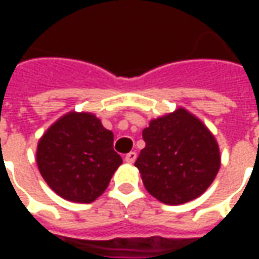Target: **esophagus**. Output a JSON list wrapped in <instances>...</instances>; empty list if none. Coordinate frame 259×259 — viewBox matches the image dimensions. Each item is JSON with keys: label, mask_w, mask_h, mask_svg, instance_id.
<instances>
[{"label": "esophagus", "mask_w": 259, "mask_h": 259, "mask_svg": "<svg viewBox=\"0 0 259 259\" xmlns=\"http://www.w3.org/2000/svg\"><path fill=\"white\" fill-rule=\"evenodd\" d=\"M136 158H137V154L135 151H130L129 154L124 155V161L127 163H133L136 161Z\"/></svg>", "instance_id": "esophagus-1"}]
</instances>
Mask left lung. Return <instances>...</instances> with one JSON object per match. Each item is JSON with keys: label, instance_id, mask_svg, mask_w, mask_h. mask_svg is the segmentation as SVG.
<instances>
[{"label": "left lung", "instance_id": "8db88e82", "mask_svg": "<svg viewBox=\"0 0 259 259\" xmlns=\"http://www.w3.org/2000/svg\"><path fill=\"white\" fill-rule=\"evenodd\" d=\"M136 166L147 191L168 205L191 201L209 187L221 157L215 137L186 109L154 119Z\"/></svg>", "mask_w": 259, "mask_h": 259}]
</instances>
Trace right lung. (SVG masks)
I'll list each match as a JSON object with an SVG mask.
<instances>
[{"label":"right lung","instance_id":"1","mask_svg":"<svg viewBox=\"0 0 259 259\" xmlns=\"http://www.w3.org/2000/svg\"><path fill=\"white\" fill-rule=\"evenodd\" d=\"M120 163L112 132L91 113L65 115L37 147V165L47 185L74 202H91L101 195Z\"/></svg>","mask_w":259,"mask_h":259}]
</instances>
